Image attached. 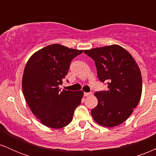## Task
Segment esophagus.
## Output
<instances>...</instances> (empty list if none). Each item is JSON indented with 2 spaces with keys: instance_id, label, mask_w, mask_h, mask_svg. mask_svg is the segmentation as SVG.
Listing matches in <instances>:
<instances>
[{
  "instance_id": "esophagus-1",
  "label": "esophagus",
  "mask_w": 156,
  "mask_h": 156,
  "mask_svg": "<svg viewBox=\"0 0 156 156\" xmlns=\"http://www.w3.org/2000/svg\"><path fill=\"white\" fill-rule=\"evenodd\" d=\"M92 95V93L91 92H84V96L85 97H88Z\"/></svg>"
}]
</instances>
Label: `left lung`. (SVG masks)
I'll return each instance as SVG.
<instances>
[{
	"label": "left lung",
	"mask_w": 156,
	"mask_h": 156,
	"mask_svg": "<svg viewBox=\"0 0 156 156\" xmlns=\"http://www.w3.org/2000/svg\"><path fill=\"white\" fill-rule=\"evenodd\" d=\"M94 61L101 82H107L106 91L94 93L98 105L92 109L94 120L107 128L122 124L131 115L140 101L142 79L139 66L130 53L117 44L86 50Z\"/></svg>",
	"instance_id": "8db88e82"
}]
</instances>
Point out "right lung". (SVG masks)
Returning <instances> with one entry per match:
<instances>
[{
  "instance_id": "1",
  "label": "right lung",
  "mask_w": 156,
  "mask_h": 156,
  "mask_svg": "<svg viewBox=\"0 0 156 156\" xmlns=\"http://www.w3.org/2000/svg\"><path fill=\"white\" fill-rule=\"evenodd\" d=\"M83 53L53 44L37 51L27 62L22 88L28 106L45 126L58 129L73 120L76 107L81 103L83 91H61L75 57Z\"/></svg>"
}]
</instances>
